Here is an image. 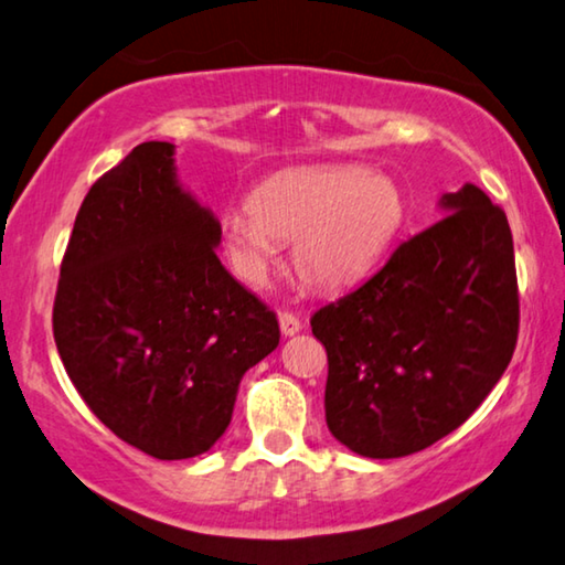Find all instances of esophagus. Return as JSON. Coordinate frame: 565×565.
<instances>
[{
    "instance_id": "esophagus-1",
    "label": "esophagus",
    "mask_w": 565,
    "mask_h": 565,
    "mask_svg": "<svg viewBox=\"0 0 565 565\" xmlns=\"http://www.w3.org/2000/svg\"><path fill=\"white\" fill-rule=\"evenodd\" d=\"M279 329L284 337H294V333L301 331V321H299V317H294V313L284 311L279 317Z\"/></svg>"
}]
</instances>
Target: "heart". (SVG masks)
<instances>
[{
    "instance_id": "1",
    "label": "heart",
    "mask_w": 565,
    "mask_h": 565,
    "mask_svg": "<svg viewBox=\"0 0 565 565\" xmlns=\"http://www.w3.org/2000/svg\"><path fill=\"white\" fill-rule=\"evenodd\" d=\"M406 224L394 179L361 167L291 169L266 181L252 202L222 216L228 262L246 284L264 286L294 242L296 274L321 291L361 284L384 262Z\"/></svg>"
}]
</instances>
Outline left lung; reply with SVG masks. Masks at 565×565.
Returning <instances> with one entry per match:
<instances>
[{
    "label": "left lung",
    "mask_w": 565,
    "mask_h": 565,
    "mask_svg": "<svg viewBox=\"0 0 565 565\" xmlns=\"http://www.w3.org/2000/svg\"><path fill=\"white\" fill-rule=\"evenodd\" d=\"M384 269L311 317L329 356L323 408L337 441L366 458L424 451L499 384L519 339V284L503 209L476 184Z\"/></svg>",
    "instance_id": "8db88e82"
}]
</instances>
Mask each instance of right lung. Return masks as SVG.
I'll list each match as a JSON object with an SVG mask.
<instances>
[{
	"label": "right lung",
	"mask_w": 565,
	"mask_h": 565,
	"mask_svg": "<svg viewBox=\"0 0 565 565\" xmlns=\"http://www.w3.org/2000/svg\"><path fill=\"white\" fill-rule=\"evenodd\" d=\"M174 151L145 141L94 181L52 313L94 416L159 461L209 451L242 376L279 347L274 311L218 262L222 226L179 184Z\"/></svg>",
	"instance_id": "1"
}]
</instances>
